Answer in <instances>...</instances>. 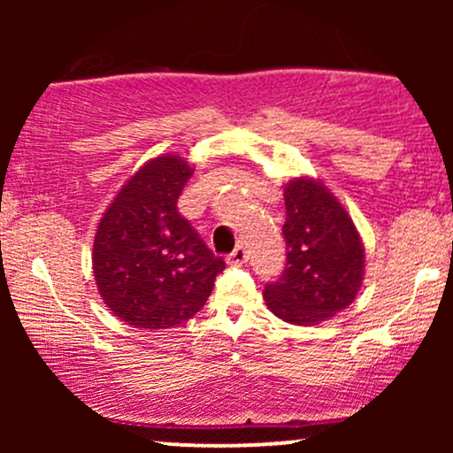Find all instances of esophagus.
<instances>
[{
	"mask_svg": "<svg viewBox=\"0 0 453 453\" xmlns=\"http://www.w3.org/2000/svg\"><path fill=\"white\" fill-rule=\"evenodd\" d=\"M247 257H249L247 247H242V244H238V247L234 249V251L230 253V257H227V262L234 264V266H241V264L247 262Z\"/></svg>",
	"mask_w": 453,
	"mask_h": 453,
	"instance_id": "esophagus-1",
	"label": "esophagus"
}]
</instances>
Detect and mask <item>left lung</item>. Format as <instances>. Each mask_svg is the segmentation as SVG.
<instances>
[{"label": "left lung", "instance_id": "obj_1", "mask_svg": "<svg viewBox=\"0 0 453 453\" xmlns=\"http://www.w3.org/2000/svg\"><path fill=\"white\" fill-rule=\"evenodd\" d=\"M288 264L264 289L288 324L313 326L353 303L364 279V244L349 212L319 179L298 176L283 189Z\"/></svg>", "mask_w": 453, "mask_h": 453}]
</instances>
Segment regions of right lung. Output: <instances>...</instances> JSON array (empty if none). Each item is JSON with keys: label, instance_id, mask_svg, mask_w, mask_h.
I'll return each mask as SVG.
<instances>
[{"label": "right lung", "instance_id": "obj_1", "mask_svg": "<svg viewBox=\"0 0 453 453\" xmlns=\"http://www.w3.org/2000/svg\"><path fill=\"white\" fill-rule=\"evenodd\" d=\"M191 174L179 155L147 161L97 223V292L114 317L134 327L168 330L191 319L226 268L176 206Z\"/></svg>", "mask_w": 453, "mask_h": 453}]
</instances>
